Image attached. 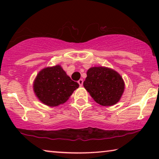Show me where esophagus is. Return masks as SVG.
<instances>
[{"mask_svg": "<svg viewBox=\"0 0 159 159\" xmlns=\"http://www.w3.org/2000/svg\"><path fill=\"white\" fill-rule=\"evenodd\" d=\"M78 83H79V85L80 86V87H81V86L83 85V79H80L79 81H78Z\"/></svg>", "mask_w": 159, "mask_h": 159, "instance_id": "obj_1", "label": "esophagus"}]
</instances>
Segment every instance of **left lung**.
Listing matches in <instances>:
<instances>
[{"label":"left lung","instance_id":"8db88e82","mask_svg":"<svg viewBox=\"0 0 159 159\" xmlns=\"http://www.w3.org/2000/svg\"><path fill=\"white\" fill-rule=\"evenodd\" d=\"M83 86L97 103L110 107L121 98L125 83L115 70L105 66H93L88 70Z\"/></svg>","mask_w":159,"mask_h":159}]
</instances>
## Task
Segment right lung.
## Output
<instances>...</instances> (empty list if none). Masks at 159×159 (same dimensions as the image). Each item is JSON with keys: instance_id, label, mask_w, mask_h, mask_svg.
I'll use <instances>...</instances> for the list:
<instances>
[{"instance_id": "1", "label": "right lung", "mask_w": 159, "mask_h": 159, "mask_svg": "<svg viewBox=\"0 0 159 159\" xmlns=\"http://www.w3.org/2000/svg\"><path fill=\"white\" fill-rule=\"evenodd\" d=\"M79 87L78 83L72 80L59 64L41 70L33 84L36 98L48 107L65 103Z\"/></svg>"}]
</instances>
